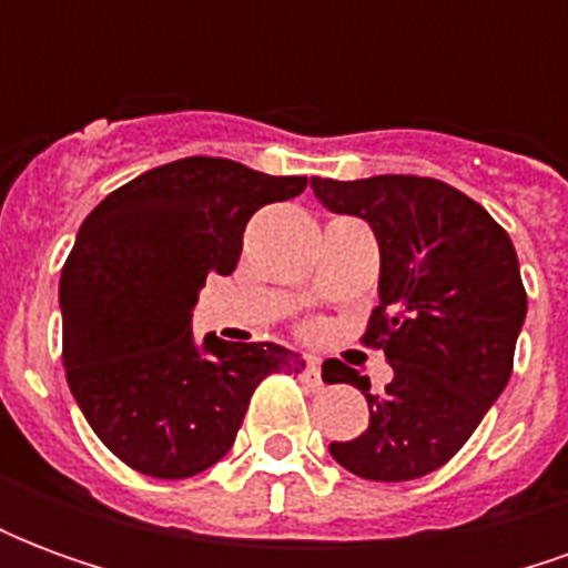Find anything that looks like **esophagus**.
<instances>
[{
    "label": "esophagus",
    "instance_id": "1",
    "mask_svg": "<svg viewBox=\"0 0 568 568\" xmlns=\"http://www.w3.org/2000/svg\"><path fill=\"white\" fill-rule=\"evenodd\" d=\"M304 377H307L310 386H322V368H320V358H307V368H304Z\"/></svg>",
    "mask_w": 568,
    "mask_h": 568
}]
</instances>
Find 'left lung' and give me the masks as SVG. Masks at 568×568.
<instances>
[{
  "mask_svg": "<svg viewBox=\"0 0 568 568\" xmlns=\"http://www.w3.org/2000/svg\"><path fill=\"white\" fill-rule=\"evenodd\" d=\"M310 185L332 212L374 227L381 307L362 341L383 349L395 371L386 393L371 395L368 377L332 362L328 383L358 386L371 423L328 450L365 480H414L450 463L511 377L526 320L517 252L480 203L438 179L371 175Z\"/></svg>",
  "mask_w": 568,
  "mask_h": 568,
  "instance_id": "left-lung-1",
  "label": "left lung"
}]
</instances>
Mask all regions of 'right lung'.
Returning a JSON list of instances; mask_svg holds the SVG:
<instances>
[{"instance_id": "right-lung-1", "label": "right lung", "mask_w": 568, "mask_h": 568, "mask_svg": "<svg viewBox=\"0 0 568 568\" xmlns=\"http://www.w3.org/2000/svg\"><path fill=\"white\" fill-rule=\"evenodd\" d=\"M307 175L224 158L163 163L84 219L60 273L63 368L97 438L161 480L206 471L231 450L267 374L304 362L276 344L191 334L210 273H234L248 219L297 197Z\"/></svg>"}]
</instances>
